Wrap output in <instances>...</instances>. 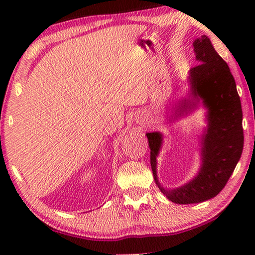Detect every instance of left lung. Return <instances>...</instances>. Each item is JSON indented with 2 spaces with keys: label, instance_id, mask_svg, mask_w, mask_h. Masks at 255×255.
Returning a JSON list of instances; mask_svg holds the SVG:
<instances>
[{
  "label": "left lung",
  "instance_id": "obj_1",
  "mask_svg": "<svg viewBox=\"0 0 255 255\" xmlns=\"http://www.w3.org/2000/svg\"><path fill=\"white\" fill-rule=\"evenodd\" d=\"M193 51L199 64L189 74L192 99L185 98L178 103L174 118L196 109L199 101L207 109L208 126L201 139L202 164L196 178L180 188L164 189L156 174L162 133H146L155 182L167 199L179 205L198 204L217 196L234 172L244 145L243 112L230 67L205 34L193 41Z\"/></svg>",
  "mask_w": 255,
  "mask_h": 255
}]
</instances>
